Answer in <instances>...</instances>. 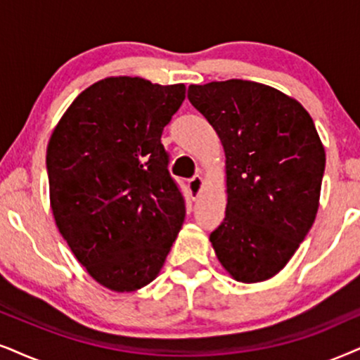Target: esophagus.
Segmentation results:
<instances>
[{
	"mask_svg": "<svg viewBox=\"0 0 360 360\" xmlns=\"http://www.w3.org/2000/svg\"><path fill=\"white\" fill-rule=\"evenodd\" d=\"M189 189H191V194L194 195H199L202 189V177L201 176H194L193 179H189Z\"/></svg>",
	"mask_w": 360,
	"mask_h": 360,
	"instance_id": "34e87169",
	"label": "esophagus"
}]
</instances>
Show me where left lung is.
Returning a JSON list of instances; mask_svg holds the SVG:
<instances>
[{"label":"left lung","instance_id":"1","mask_svg":"<svg viewBox=\"0 0 360 360\" xmlns=\"http://www.w3.org/2000/svg\"><path fill=\"white\" fill-rule=\"evenodd\" d=\"M226 153V217L212 231L216 256L240 282L277 274L306 238L319 207L326 153L295 99L244 79L188 89Z\"/></svg>","mask_w":360,"mask_h":360}]
</instances>
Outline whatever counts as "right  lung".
Returning a JSON list of instances; mask_svg holds the SVG:
<instances>
[{"mask_svg":"<svg viewBox=\"0 0 360 360\" xmlns=\"http://www.w3.org/2000/svg\"><path fill=\"white\" fill-rule=\"evenodd\" d=\"M184 84L106 78L84 89L49 139L54 221L93 279L129 292L159 274L186 216L161 136Z\"/></svg>","mask_w":360,"mask_h":360,"instance_id":"1","label":"right lung"}]
</instances>
